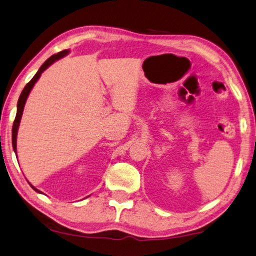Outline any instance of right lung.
Here are the masks:
<instances>
[{
	"label": "right lung",
	"instance_id": "add662e5",
	"mask_svg": "<svg viewBox=\"0 0 256 256\" xmlns=\"http://www.w3.org/2000/svg\"><path fill=\"white\" fill-rule=\"evenodd\" d=\"M70 52L68 49H66V50H62V52H60L58 54H56V55H52L48 58V60L44 62V64L42 65V67H40L39 70L36 73V75L34 76L32 78H31L30 82L26 85L24 88L22 90V92L20 94V98H19V101H18V110H16V119H14V122H13V127H12V146H13V150H14V153L16 154V135H18V129H19V124H20V120H21V116H22V112H24V104H26V98H28L29 93L31 91V88H34V83L37 82V80H39L40 75H42V72L44 70H47L49 66H50L54 62H56L58 60H60L62 57L66 56L67 54ZM30 186L32 188V189L34 191H37L38 194H42L38 189H36V188L31 184V183H29Z\"/></svg>",
	"mask_w": 256,
	"mask_h": 256
}]
</instances>
